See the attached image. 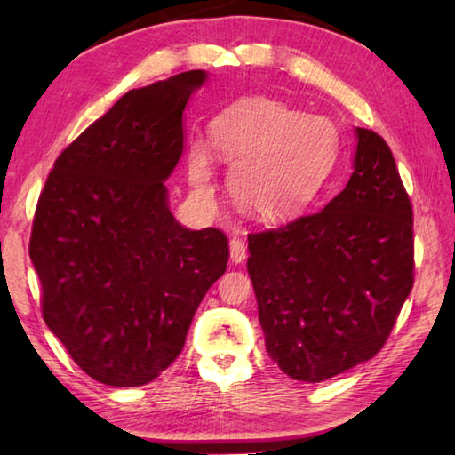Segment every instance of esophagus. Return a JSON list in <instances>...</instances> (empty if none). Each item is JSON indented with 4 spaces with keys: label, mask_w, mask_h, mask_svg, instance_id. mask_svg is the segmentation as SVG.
<instances>
[{
    "label": "esophagus",
    "mask_w": 455,
    "mask_h": 455,
    "mask_svg": "<svg viewBox=\"0 0 455 455\" xmlns=\"http://www.w3.org/2000/svg\"><path fill=\"white\" fill-rule=\"evenodd\" d=\"M230 259L235 264H243L246 259V244L240 238L230 240Z\"/></svg>",
    "instance_id": "obj_1"
}]
</instances>
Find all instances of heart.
<instances>
[{"instance_id":"obj_1","label":"heart","mask_w":455,"mask_h":455,"mask_svg":"<svg viewBox=\"0 0 455 455\" xmlns=\"http://www.w3.org/2000/svg\"><path fill=\"white\" fill-rule=\"evenodd\" d=\"M211 144L233 164L230 193L250 215L283 220L301 211L331 176L340 148L336 124L266 98H246L211 121ZM189 180L209 191L215 156L207 142L189 148Z\"/></svg>"}]
</instances>
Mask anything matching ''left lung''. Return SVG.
Wrapping results in <instances>:
<instances>
[{
  "mask_svg": "<svg viewBox=\"0 0 455 455\" xmlns=\"http://www.w3.org/2000/svg\"><path fill=\"white\" fill-rule=\"evenodd\" d=\"M352 176L323 211L248 236L266 350L321 383L381 350L412 289V207L379 134L355 127Z\"/></svg>",
  "mask_w": 455,
  "mask_h": 455,
  "instance_id": "obj_1",
  "label": "left lung"
}]
</instances>
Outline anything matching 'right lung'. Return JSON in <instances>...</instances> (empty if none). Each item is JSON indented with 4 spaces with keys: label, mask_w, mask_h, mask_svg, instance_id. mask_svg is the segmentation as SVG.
Returning <instances> with one entry per match:
<instances>
[{
    "label": "right lung",
    "mask_w": 455,
    "mask_h": 455,
    "mask_svg": "<svg viewBox=\"0 0 455 455\" xmlns=\"http://www.w3.org/2000/svg\"><path fill=\"white\" fill-rule=\"evenodd\" d=\"M209 80L189 70L131 90L68 147L38 197L28 256L43 316L95 381L139 387L180 355L228 240L170 211L183 111Z\"/></svg>",
    "instance_id": "obj_1"
}]
</instances>
